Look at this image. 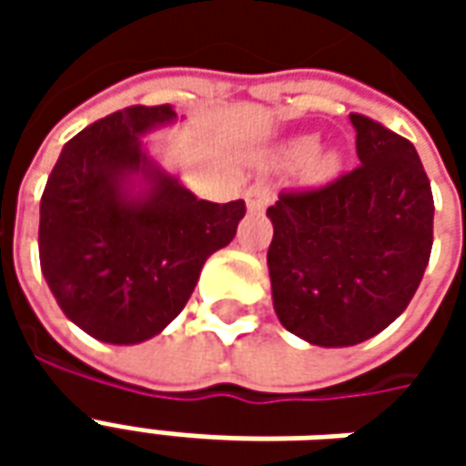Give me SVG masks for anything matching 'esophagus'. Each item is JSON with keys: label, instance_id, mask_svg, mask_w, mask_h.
Masks as SVG:
<instances>
[{"label": "esophagus", "instance_id": "obj_1", "mask_svg": "<svg viewBox=\"0 0 466 466\" xmlns=\"http://www.w3.org/2000/svg\"><path fill=\"white\" fill-rule=\"evenodd\" d=\"M272 187L267 182H254L247 189V207H249V212H262L264 207L272 202Z\"/></svg>", "mask_w": 466, "mask_h": 466}]
</instances>
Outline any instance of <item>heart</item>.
<instances>
[{
    "instance_id": "b5f03b06",
    "label": "heart",
    "mask_w": 466,
    "mask_h": 466,
    "mask_svg": "<svg viewBox=\"0 0 466 466\" xmlns=\"http://www.w3.org/2000/svg\"><path fill=\"white\" fill-rule=\"evenodd\" d=\"M319 149V139L317 137H299V139H294L289 144V149H287V157L294 159V162H309L314 154ZM334 159L332 157H324L322 167H332Z\"/></svg>"
}]
</instances>
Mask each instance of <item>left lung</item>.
Here are the masks:
<instances>
[{
  "instance_id": "obj_1",
  "label": "left lung",
  "mask_w": 466,
  "mask_h": 466,
  "mask_svg": "<svg viewBox=\"0 0 466 466\" xmlns=\"http://www.w3.org/2000/svg\"><path fill=\"white\" fill-rule=\"evenodd\" d=\"M350 119L360 167L282 192L267 209L274 312L319 347L387 329L417 292L434 239V199L414 144L370 116Z\"/></svg>"
}]
</instances>
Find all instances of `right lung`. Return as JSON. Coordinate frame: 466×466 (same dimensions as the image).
I'll return each instance as SVG.
<instances>
[{"instance_id":"add662e5","label":"right lung","mask_w":466,"mask_h":466,"mask_svg":"<svg viewBox=\"0 0 466 466\" xmlns=\"http://www.w3.org/2000/svg\"><path fill=\"white\" fill-rule=\"evenodd\" d=\"M174 119L172 105L119 109L69 139L46 179L39 264L62 312L99 342L162 332L247 212L197 199L147 159L142 134ZM137 173L150 187L132 195Z\"/></svg>"}]
</instances>
